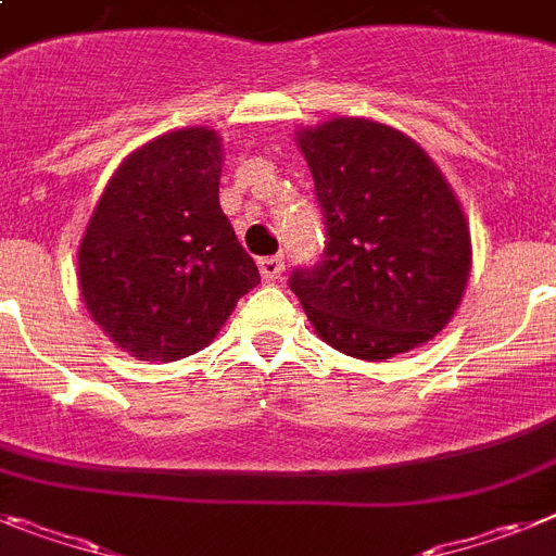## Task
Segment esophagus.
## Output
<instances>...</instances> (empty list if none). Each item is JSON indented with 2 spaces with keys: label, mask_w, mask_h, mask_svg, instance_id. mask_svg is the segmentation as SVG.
<instances>
[{
  "label": "esophagus",
  "mask_w": 556,
  "mask_h": 556,
  "mask_svg": "<svg viewBox=\"0 0 556 556\" xmlns=\"http://www.w3.org/2000/svg\"><path fill=\"white\" fill-rule=\"evenodd\" d=\"M282 270H286V260L282 256H263L260 260V274H263L265 282H277L282 277Z\"/></svg>",
  "instance_id": "1"
}]
</instances>
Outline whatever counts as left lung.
Returning a JSON list of instances; mask_svg holds the SVG:
<instances>
[{
  "instance_id": "1",
  "label": "left lung",
  "mask_w": 556,
  "mask_h": 556,
  "mask_svg": "<svg viewBox=\"0 0 556 556\" xmlns=\"http://www.w3.org/2000/svg\"><path fill=\"white\" fill-rule=\"evenodd\" d=\"M325 214V254L291 274L316 333L381 362L450 325L472 268L458 198L432 157L399 129L330 118L296 132Z\"/></svg>"
}]
</instances>
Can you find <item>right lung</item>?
Instances as JSON below:
<instances>
[{"mask_svg":"<svg viewBox=\"0 0 556 556\" xmlns=\"http://www.w3.org/2000/svg\"><path fill=\"white\" fill-rule=\"evenodd\" d=\"M214 129L166 132L110 177L78 245L84 305L141 362H177L220 333L260 286L254 260L220 208Z\"/></svg>","mask_w":556,"mask_h":556,"instance_id":"right-lung-1","label":"right lung"}]
</instances>
